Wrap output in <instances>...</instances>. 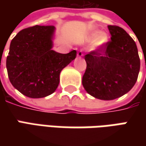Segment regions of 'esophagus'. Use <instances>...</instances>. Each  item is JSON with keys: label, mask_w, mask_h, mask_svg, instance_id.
<instances>
[{"label": "esophagus", "mask_w": 146, "mask_h": 146, "mask_svg": "<svg viewBox=\"0 0 146 146\" xmlns=\"http://www.w3.org/2000/svg\"><path fill=\"white\" fill-rule=\"evenodd\" d=\"M83 55H84V53L82 52V50H79L78 53H77V57H78V58H80Z\"/></svg>", "instance_id": "34e87169"}]
</instances>
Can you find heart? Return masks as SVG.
<instances>
[{
  "instance_id": "obj_1",
  "label": "heart",
  "mask_w": 146,
  "mask_h": 146,
  "mask_svg": "<svg viewBox=\"0 0 146 146\" xmlns=\"http://www.w3.org/2000/svg\"><path fill=\"white\" fill-rule=\"evenodd\" d=\"M92 40H93V47L100 48L105 46L109 39L106 33H100V31H97L92 34Z\"/></svg>"
}]
</instances>
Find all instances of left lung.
<instances>
[{"label": "left lung", "instance_id": "left-lung-1", "mask_svg": "<svg viewBox=\"0 0 146 146\" xmlns=\"http://www.w3.org/2000/svg\"><path fill=\"white\" fill-rule=\"evenodd\" d=\"M110 40L84 56L87 63L82 84L88 94L114 100L128 93L137 80L140 58L137 44L118 26H108Z\"/></svg>", "mask_w": 146, "mask_h": 146}]
</instances>
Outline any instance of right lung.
Segmentation results:
<instances>
[{
	"label": "right lung",
	"instance_id": "obj_1",
	"mask_svg": "<svg viewBox=\"0 0 146 146\" xmlns=\"http://www.w3.org/2000/svg\"><path fill=\"white\" fill-rule=\"evenodd\" d=\"M53 26L30 27L11 40L6 58L9 81L31 98L47 97L58 86L62 70L76 57V51L59 53L52 49Z\"/></svg>",
	"mask_w": 146,
	"mask_h": 146
}]
</instances>
